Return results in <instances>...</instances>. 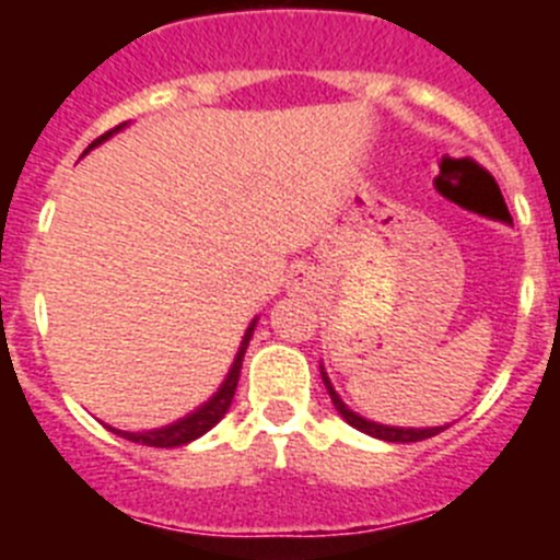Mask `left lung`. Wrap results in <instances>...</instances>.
<instances>
[{"mask_svg": "<svg viewBox=\"0 0 560 560\" xmlns=\"http://www.w3.org/2000/svg\"><path fill=\"white\" fill-rule=\"evenodd\" d=\"M319 373H323V381H325V389H328L330 400H334L336 412L341 415V418L348 420L350 427L359 429V432L370 434V438H378V440H387V443H418V440H427V438H434V434H440L446 427H427V429H415V427H387V423H375V420L370 418H361L359 412H353V409L345 404V400L339 398V393L334 389V384H330L328 373H325V368L319 364Z\"/></svg>", "mask_w": 560, "mask_h": 560, "instance_id": "8db88e82", "label": "left lung"}]
</instances>
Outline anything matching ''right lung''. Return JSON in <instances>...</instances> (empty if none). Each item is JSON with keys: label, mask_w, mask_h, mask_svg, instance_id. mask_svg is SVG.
Wrapping results in <instances>:
<instances>
[{"label": "right lung", "mask_w": 560, "mask_h": 560, "mask_svg": "<svg viewBox=\"0 0 560 560\" xmlns=\"http://www.w3.org/2000/svg\"><path fill=\"white\" fill-rule=\"evenodd\" d=\"M126 126L128 122H122V126L112 128V131H106L103 137H97V140L92 142V145H89L83 153H89L92 148L103 145L108 137H114V133L122 131ZM255 325H257V316L249 323V328H246L241 345H237V353H235V359H232L226 378L221 381V387L215 389V393H212L199 409H192L190 415H185V418H179V420H173V423H167V427L151 429V432H122V429H114V427H108V429H112L114 434H120V438L131 440V443H142V446H153V448L187 446V443H192V440H199L201 434L210 432V429L215 427V423H219L226 412H230L232 395H235V387H237V375H241V364H244V353H246V348H249V339H252V334H255Z\"/></svg>", "instance_id": "obj_1"}]
</instances>
